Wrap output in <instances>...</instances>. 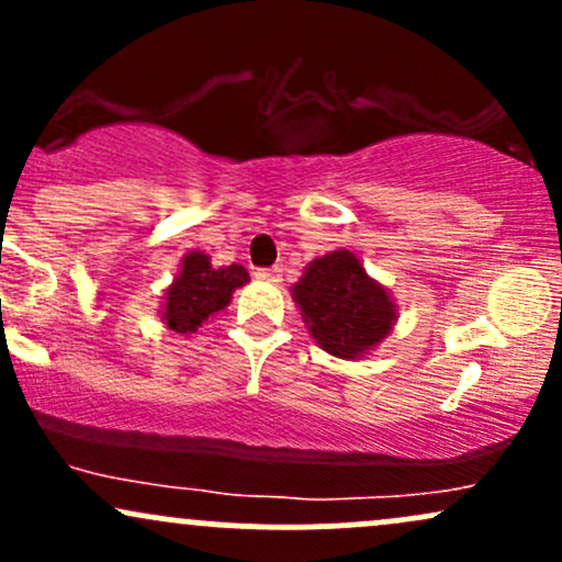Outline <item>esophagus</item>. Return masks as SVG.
Returning <instances> with one entry per match:
<instances>
[{"instance_id": "obj_1", "label": "esophagus", "mask_w": 562, "mask_h": 562, "mask_svg": "<svg viewBox=\"0 0 562 562\" xmlns=\"http://www.w3.org/2000/svg\"><path fill=\"white\" fill-rule=\"evenodd\" d=\"M256 280H263V282H272V285H280V282H282V269L280 267L259 269V272H256Z\"/></svg>"}]
</instances>
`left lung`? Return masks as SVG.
Listing matches in <instances>:
<instances>
[{"label":"left lung","mask_w":562,"mask_h":562,"mask_svg":"<svg viewBox=\"0 0 562 562\" xmlns=\"http://www.w3.org/2000/svg\"><path fill=\"white\" fill-rule=\"evenodd\" d=\"M290 295L314 344L338 359L370 357L398 322L391 290L346 248L308 261Z\"/></svg>","instance_id":"1"}]
</instances>
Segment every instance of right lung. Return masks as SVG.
Here are the masks:
<instances>
[{"label":"right lung","instance_id":"right-lung-1","mask_svg":"<svg viewBox=\"0 0 562 562\" xmlns=\"http://www.w3.org/2000/svg\"><path fill=\"white\" fill-rule=\"evenodd\" d=\"M248 269L243 263L214 267L205 250H187L171 285L164 290L160 322L166 330L190 338L211 317L229 306L232 293L248 282Z\"/></svg>","mask_w":562,"mask_h":562}]
</instances>
